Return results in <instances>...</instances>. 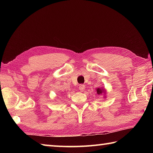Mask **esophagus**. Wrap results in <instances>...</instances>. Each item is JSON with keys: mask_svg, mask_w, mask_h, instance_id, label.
Listing matches in <instances>:
<instances>
[{"mask_svg": "<svg viewBox=\"0 0 153 153\" xmlns=\"http://www.w3.org/2000/svg\"><path fill=\"white\" fill-rule=\"evenodd\" d=\"M79 90L81 91H83L85 89V85H80L79 86Z\"/></svg>", "mask_w": 153, "mask_h": 153, "instance_id": "1", "label": "esophagus"}]
</instances>
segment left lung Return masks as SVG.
I'll list each match as a JSON object with an SVG mask.
<instances>
[{
    "label": "left lung",
    "mask_w": 153,
    "mask_h": 153,
    "mask_svg": "<svg viewBox=\"0 0 153 153\" xmlns=\"http://www.w3.org/2000/svg\"><path fill=\"white\" fill-rule=\"evenodd\" d=\"M103 93H105V89H104L103 87H102V89L100 88V87H99V88L97 89V93L98 94V95H102Z\"/></svg>",
    "instance_id": "8db88e82"
}]
</instances>
